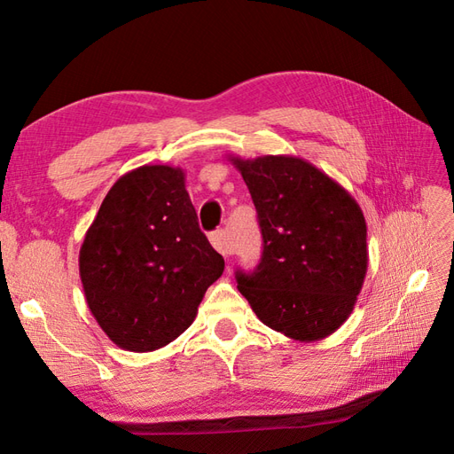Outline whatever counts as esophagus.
I'll return each instance as SVG.
<instances>
[{"label":"esophagus","instance_id":"esophagus-1","mask_svg":"<svg viewBox=\"0 0 454 454\" xmlns=\"http://www.w3.org/2000/svg\"><path fill=\"white\" fill-rule=\"evenodd\" d=\"M210 244L215 246L216 252H220L224 257L232 255V246H230V242H228L226 230H216L215 234H210Z\"/></svg>","mask_w":454,"mask_h":454}]
</instances>
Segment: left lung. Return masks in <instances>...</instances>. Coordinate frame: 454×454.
<instances>
[{
    "instance_id": "obj_1",
    "label": "left lung",
    "mask_w": 454,
    "mask_h": 454,
    "mask_svg": "<svg viewBox=\"0 0 454 454\" xmlns=\"http://www.w3.org/2000/svg\"><path fill=\"white\" fill-rule=\"evenodd\" d=\"M257 210L263 252L236 271L255 316L296 341L333 333L353 312L369 249L361 207L340 183L294 156H230Z\"/></svg>"
}]
</instances>
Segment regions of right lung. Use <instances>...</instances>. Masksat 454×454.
Listing matches in <instances>:
<instances>
[{"label": "right lung", "mask_w": 454, "mask_h": 454, "mask_svg": "<svg viewBox=\"0 0 454 454\" xmlns=\"http://www.w3.org/2000/svg\"><path fill=\"white\" fill-rule=\"evenodd\" d=\"M224 259L200 232L185 173L142 166L114 183L80 249L90 310L121 349L146 353L192 324Z\"/></svg>", "instance_id": "obj_1"}]
</instances>
